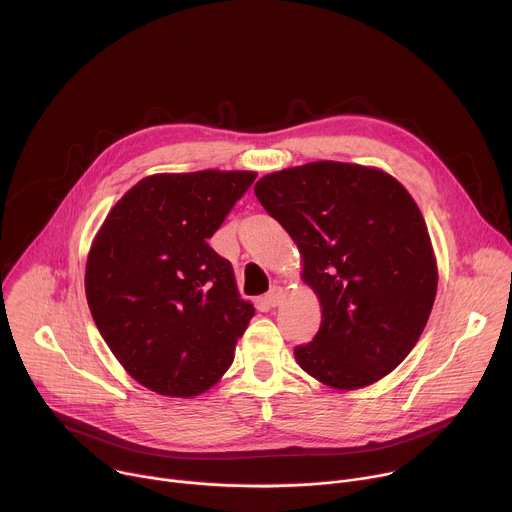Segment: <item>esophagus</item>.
I'll return each mask as SVG.
<instances>
[{"instance_id": "1", "label": "esophagus", "mask_w": 512, "mask_h": 512, "mask_svg": "<svg viewBox=\"0 0 512 512\" xmlns=\"http://www.w3.org/2000/svg\"><path fill=\"white\" fill-rule=\"evenodd\" d=\"M281 298H283V289L277 287V285H273V287L267 291V294L263 296V304L269 306V308H275V306H279Z\"/></svg>"}]
</instances>
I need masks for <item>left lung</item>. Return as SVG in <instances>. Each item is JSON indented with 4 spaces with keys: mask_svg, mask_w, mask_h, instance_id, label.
Returning a JSON list of instances; mask_svg holds the SVG:
<instances>
[{
    "mask_svg": "<svg viewBox=\"0 0 512 512\" xmlns=\"http://www.w3.org/2000/svg\"><path fill=\"white\" fill-rule=\"evenodd\" d=\"M255 194L298 245L302 277L320 298V330L294 350L300 367L342 391L397 369L437 289L429 233L411 194L381 170L342 162L267 174Z\"/></svg>",
    "mask_w": 512,
    "mask_h": 512,
    "instance_id": "8db88e82",
    "label": "left lung"
}]
</instances>
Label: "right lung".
Instances as JSON below:
<instances>
[{
  "label": "right lung",
  "mask_w": 512,
  "mask_h": 512,
  "mask_svg": "<svg viewBox=\"0 0 512 512\" xmlns=\"http://www.w3.org/2000/svg\"><path fill=\"white\" fill-rule=\"evenodd\" d=\"M255 178L156 174L107 214L87 259V302L103 340L143 387L194 397L231 367L255 308L208 239Z\"/></svg>",
  "instance_id": "1"
}]
</instances>
